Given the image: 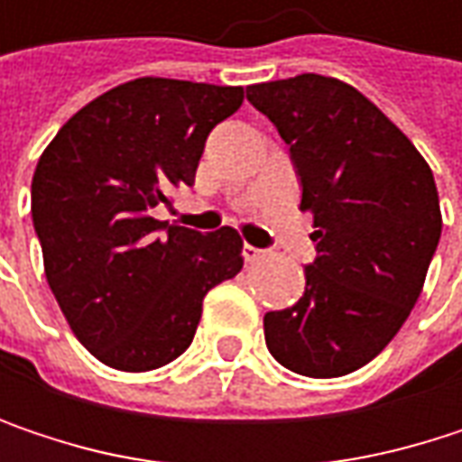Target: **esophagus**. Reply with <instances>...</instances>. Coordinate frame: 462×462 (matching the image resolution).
Listing matches in <instances>:
<instances>
[{
	"mask_svg": "<svg viewBox=\"0 0 462 462\" xmlns=\"http://www.w3.org/2000/svg\"><path fill=\"white\" fill-rule=\"evenodd\" d=\"M243 256H245V262H256V259L267 256V248H256L251 243H243Z\"/></svg>",
	"mask_w": 462,
	"mask_h": 462,
	"instance_id": "1",
	"label": "esophagus"
}]
</instances>
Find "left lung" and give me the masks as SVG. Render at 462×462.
<instances>
[{"instance_id": "8db88e82", "label": "left lung", "mask_w": 462, "mask_h": 462, "mask_svg": "<svg viewBox=\"0 0 462 462\" xmlns=\"http://www.w3.org/2000/svg\"><path fill=\"white\" fill-rule=\"evenodd\" d=\"M289 143L313 214L316 259L297 305L264 316L278 364L342 377L369 364L410 319L441 237L428 162L369 98L321 74L245 88Z\"/></svg>"}]
</instances>
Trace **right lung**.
<instances>
[{
  "label": "right lung",
  "instance_id": "obj_1",
  "mask_svg": "<svg viewBox=\"0 0 462 462\" xmlns=\"http://www.w3.org/2000/svg\"><path fill=\"white\" fill-rule=\"evenodd\" d=\"M243 88L141 77L82 106L50 141L32 181L45 275L77 339L106 366L149 372L195 337L203 297L243 267V240L152 217L192 187L208 134Z\"/></svg>",
  "mask_w": 462,
  "mask_h": 462
}]
</instances>
